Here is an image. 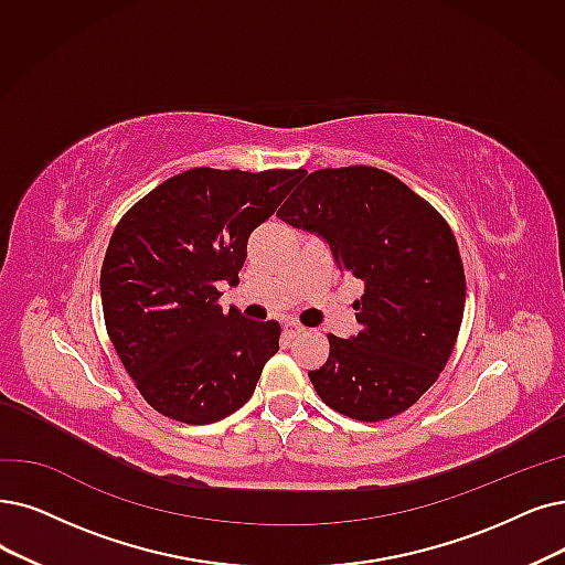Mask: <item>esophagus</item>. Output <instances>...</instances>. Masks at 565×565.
<instances>
[{
    "mask_svg": "<svg viewBox=\"0 0 565 565\" xmlns=\"http://www.w3.org/2000/svg\"><path fill=\"white\" fill-rule=\"evenodd\" d=\"M282 331H285L287 338H295V335H301L306 329H303L301 324H297V322H285V324H282Z\"/></svg>",
    "mask_w": 565,
    "mask_h": 565,
    "instance_id": "obj_1",
    "label": "esophagus"
}]
</instances>
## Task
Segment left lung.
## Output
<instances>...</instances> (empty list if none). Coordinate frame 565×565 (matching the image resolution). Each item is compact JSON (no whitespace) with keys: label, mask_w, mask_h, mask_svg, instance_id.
Here are the masks:
<instances>
[{"label":"left lung","mask_w":565,"mask_h":565,"mask_svg":"<svg viewBox=\"0 0 565 565\" xmlns=\"http://www.w3.org/2000/svg\"><path fill=\"white\" fill-rule=\"evenodd\" d=\"M278 217L322 238L335 266L364 282L361 331L329 333V359L308 377L359 422L394 417L434 385L457 343L466 278L447 222L408 185L373 167L322 169Z\"/></svg>","instance_id":"obj_1"}]
</instances>
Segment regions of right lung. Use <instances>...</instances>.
Listing matches in <instances>:
<instances>
[{
	"label": "right lung",
	"instance_id": "1",
	"mask_svg": "<svg viewBox=\"0 0 565 565\" xmlns=\"http://www.w3.org/2000/svg\"><path fill=\"white\" fill-rule=\"evenodd\" d=\"M303 169H190L143 196L116 227L102 266L106 331L141 396L164 417L211 424L253 396L280 324L217 306L247 238Z\"/></svg>",
	"mask_w": 565,
	"mask_h": 565
}]
</instances>
